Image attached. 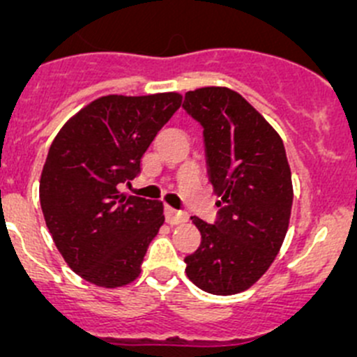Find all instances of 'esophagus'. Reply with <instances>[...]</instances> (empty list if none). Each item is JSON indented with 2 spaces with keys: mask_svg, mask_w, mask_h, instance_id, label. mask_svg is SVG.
Listing matches in <instances>:
<instances>
[{
  "mask_svg": "<svg viewBox=\"0 0 357 357\" xmlns=\"http://www.w3.org/2000/svg\"><path fill=\"white\" fill-rule=\"evenodd\" d=\"M186 219H188V215H186L185 212L176 211V208L172 207H165V221H167L169 225H181V222H186Z\"/></svg>",
  "mask_w": 357,
  "mask_h": 357,
  "instance_id": "obj_1",
  "label": "esophagus"
}]
</instances>
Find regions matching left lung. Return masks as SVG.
<instances>
[{
    "label": "left lung",
    "mask_w": 357,
    "mask_h": 357,
    "mask_svg": "<svg viewBox=\"0 0 357 357\" xmlns=\"http://www.w3.org/2000/svg\"><path fill=\"white\" fill-rule=\"evenodd\" d=\"M183 109L204 128L208 179L219 215H193L200 247L186 276L214 295L250 289L275 261L290 222L294 186L282 138L240 93L222 86L188 91Z\"/></svg>",
    "instance_id": "8db88e82"
}]
</instances>
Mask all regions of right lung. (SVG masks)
<instances>
[{
    "mask_svg": "<svg viewBox=\"0 0 357 357\" xmlns=\"http://www.w3.org/2000/svg\"><path fill=\"white\" fill-rule=\"evenodd\" d=\"M179 93L96 98L63 124L39 181L43 215L68 268L103 289L135 282L164 225V204L126 197L162 126L181 107Z\"/></svg>",
    "mask_w": 357,
    "mask_h": 357,
    "instance_id": "obj_1",
    "label": "right lung"
}]
</instances>
